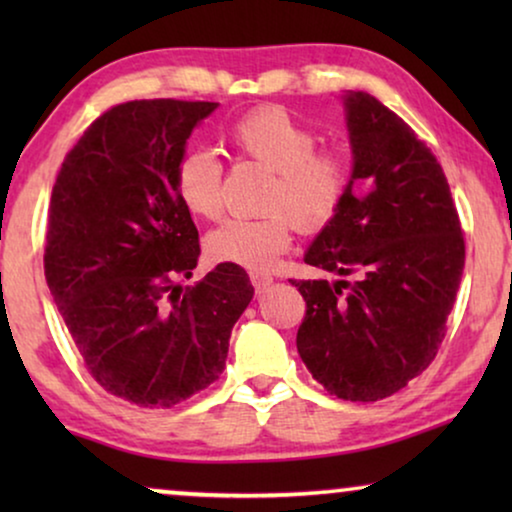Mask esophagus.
I'll return each mask as SVG.
<instances>
[{"label": "esophagus", "mask_w": 512, "mask_h": 512, "mask_svg": "<svg viewBox=\"0 0 512 512\" xmlns=\"http://www.w3.org/2000/svg\"><path fill=\"white\" fill-rule=\"evenodd\" d=\"M249 279H251V284H254L256 293H263L272 284V277L268 275V272H249Z\"/></svg>", "instance_id": "1"}]
</instances>
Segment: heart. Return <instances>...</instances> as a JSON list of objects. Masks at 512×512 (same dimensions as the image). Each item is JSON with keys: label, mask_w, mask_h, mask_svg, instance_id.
Instances as JSON below:
<instances>
[{"label": "heart", "mask_w": 512, "mask_h": 512, "mask_svg": "<svg viewBox=\"0 0 512 512\" xmlns=\"http://www.w3.org/2000/svg\"><path fill=\"white\" fill-rule=\"evenodd\" d=\"M228 142L237 158L275 172L265 195L270 214L228 219L207 237L214 261L265 270L289 247L293 223L319 233L340 214L352 167L345 153L317 149L319 135L282 107H258L230 125ZM174 191L188 212L219 219L223 212V163L207 149H191L174 170Z\"/></svg>", "instance_id": "heart-1"}]
</instances>
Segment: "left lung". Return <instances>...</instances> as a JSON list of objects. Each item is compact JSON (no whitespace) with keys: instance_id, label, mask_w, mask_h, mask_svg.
Masks as SVG:
<instances>
[{"instance_id":"left-lung-1","label":"left lung","mask_w":512,"mask_h":512,"mask_svg":"<svg viewBox=\"0 0 512 512\" xmlns=\"http://www.w3.org/2000/svg\"><path fill=\"white\" fill-rule=\"evenodd\" d=\"M345 107L352 188L305 254L340 279L291 284L305 300L296 345L307 370L328 394L368 403L436 359L466 244L443 167L415 130L363 90Z\"/></svg>"}]
</instances>
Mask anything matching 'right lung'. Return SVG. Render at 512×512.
Instances as JSON below:
<instances>
[{"label": "right lung", "instance_id": "right-lung-1", "mask_svg": "<svg viewBox=\"0 0 512 512\" xmlns=\"http://www.w3.org/2000/svg\"><path fill=\"white\" fill-rule=\"evenodd\" d=\"M216 102L132 100L95 118L55 179L44 272L90 377L139 408H172L226 368L247 272L198 265L200 237L174 191L195 125Z\"/></svg>", "mask_w": 512, "mask_h": 512}]
</instances>
